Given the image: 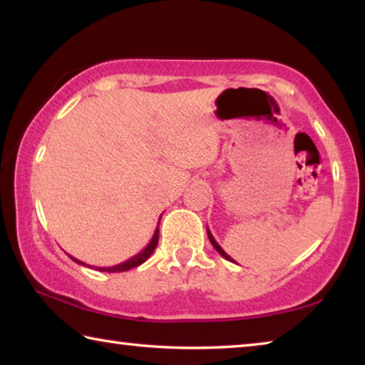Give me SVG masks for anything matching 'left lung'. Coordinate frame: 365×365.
<instances>
[{"label": "left lung", "mask_w": 365, "mask_h": 365, "mask_svg": "<svg viewBox=\"0 0 365 365\" xmlns=\"http://www.w3.org/2000/svg\"><path fill=\"white\" fill-rule=\"evenodd\" d=\"M207 237H209V242H211V245H212V246H214V248H215V251H217V252H219V255H220L222 257H225V259H227V261H232V262H233V259H232L230 256H228V255H227V252H225L224 250H222V248H220V245H219L217 242H215V240H214V237H212V233H211V232H209V228H207Z\"/></svg>", "instance_id": "1"}]
</instances>
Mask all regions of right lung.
Listing matches in <instances>:
<instances>
[{"label":"right lung","instance_id":"right-lung-1","mask_svg":"<svg viewBox=\"0 0 365 365\" xmlns=\"http://www.w3.org/2000/svg\"><path fill=\"white\" fill-rule=\"evenodd\" d=\"M159 222H160V219H159ZM158 240H159V227H156V230H154L151 242L148 243L146 248H145L143 251H140L138 255H135L133 257L127 259V261H123V262H120V264L113 265V267H96V269L100 270V272H125V270H130V269H133V267H138V265L143 264V262L146 261V259L153 255V251L156 250ZM71 259H73V261H76L77 264L85 265V262L78 261V259H76V257L71 256Z\"/></svg>","mask_w":365,"mask_h":365}]
</instances>
